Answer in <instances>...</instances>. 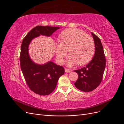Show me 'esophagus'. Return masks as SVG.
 <instances>
[{
    "label": "esophagus",
    "mask_w": 124,
    "mask_h": 124,
    "mask_svg": "<svg viewBox=\"0 0 124 124\" xmlns=\"http://www.w3.org/2000/svg\"><path fill=\"white\" fill-rule=\"evenodd\" d=\"M65 71L66 72H71V70L68 69H66V68L65 69Z\"/></svg>",
    "instance_id": "1"
}]
</instances>
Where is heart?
<instances>
[{
	"label": "heart",
	"mask_w": 124,
	"mask_h": 124,
	"mask_svg": "<svg viewBox=\"0 0 124 124\" xmlns=\"http://www.w3.org/2000/svg\"><path fill=\"white\" fill-rule=\"evenodd\" d=\"M60 42L55 43V53L57 61L62 63L68 51L70 56L67 65L83 66L88 63L95 53V42L92 37L80 29L65 30L59 37Z\"/></svg>",
	"instance_id": "1"
}]
</instances>
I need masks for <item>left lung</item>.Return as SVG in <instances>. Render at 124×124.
<instances>
[{
	"label": "left lung",
	"mask_w": 124,
	"mask_h": 124,
	"mask_svg": "<svg viewBox=\"0 0 124 124\" xmlns=\"http://www.w3.org/2000/svg\"><path fill=\"white\" fill-rule=\"evenodd\" d=\"M95 45V54L90 62L80 69L74 70L78 76L76 87L85 92H91L100 84L106 68V58L100 39L92 32Z\"/></svg>",
	"instance_id": "8db88e82"
}]
</instances>
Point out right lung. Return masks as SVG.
<instances>
[{
    "mask_svg": "<svg viewBox=\"0 0 124 124\" xmlns=\"http://www.w3.org/2000/svg\"><path fill=\"white\" fill-rule=\"evenodd\" d=\"M58 27L37 26L24 38L21 47L20 65L26 83L37 94L48 95L54 91L59 78L65 73L64 68L53 62L40 65L32 61L28 53L31 41L41 35L50 37Z\"/></svg>",
    "mask_w": 124,
    "mask_h": 124,
    "instance_id": "add662e5",
    "label": "right lung"
}]
</instances>
